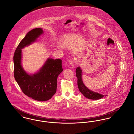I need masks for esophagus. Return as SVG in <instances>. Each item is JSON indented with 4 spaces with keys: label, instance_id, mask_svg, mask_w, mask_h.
I'll use <instances>...</instances> for the list:
<instances>
[{
    "label": "esophagus",
    "instance_id": "1",
    "mask_svg": "<svg viewBox=\"0 0 134 134\" xmlns=\"http://www.w3.org/2000/svg\"><path fill=\"white\" fill-rule=\"evenodd\" d=\"M69 63L70 64V65L72 67L74 66L75 65V60L73 59H70V60L69 61Z\"/></svg>",
    "mask_w": 134,
    "mask_h": 134
}]
</instances>
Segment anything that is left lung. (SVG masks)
Wrapping results in <instances>:
<instances>
[{"instance_id":"8db88e82","label":"left lung","mask_w":134,"mask_h":134,"mask_svg":"<svg viewBox=\"0 0 134 134\" xmlns=\"http://www.w3.org/2000/svg\"><path fill=\"white\" fill-rule=\"evenodd\" d=\"M76 75L77 78V85L79 91L85 97L93 100H97L102 98L103 96L92 91L88 89L84 84L82 80V71L79 67L76 69Z\"/></svg>"}]
</instances>
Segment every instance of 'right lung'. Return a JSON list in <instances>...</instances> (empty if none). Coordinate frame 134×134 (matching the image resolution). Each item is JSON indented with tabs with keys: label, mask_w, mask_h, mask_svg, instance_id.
<instances>
[{
	"label": "right lung",
	"mask_w": 134,
	"mask_h": 134,
	"mask_svg": "<svg viewBox=\"0 0 134 134\" xmlns=\"http://www.w3.org/2000/svg\"><path fill=\"white\" fill-rule=\"evenodd\" d=\"M43 32L41 28H36L29 32L19 43L13 56L14 76L23 93L38 101L51 99L57 90L58 75L62 72V60L48 59L38 73L29 75L21 65V50L34 42Z\"/></svg>",
	"instance_id": "obj_1"
}]
</instances>
